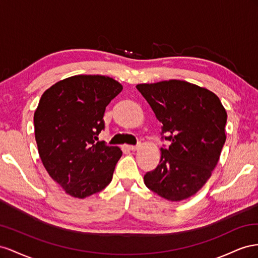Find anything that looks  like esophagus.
<instances>
[{
	"label": "esophagus",
	"mask_w": 258,
	"mask_h": 258,
	"mask_svg": "<svg viewBox=\"0 0 258 258\" xmlns=\"http://www.w3.org/2000/svg\"><path fill=\"white\" fill-rule=\"evenodd\" d=\"M138 145H136V146H126V148L128 149V150H132V151H135V150H137L138 149Z\"/></svg>",
	"instance_id": "1"
}]
</instances>
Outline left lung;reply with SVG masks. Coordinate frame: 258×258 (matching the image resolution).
Listing matches in <instances>:
<instances>
[{
	"mask_svg": "<svg viewBox=\"0 0 258 258\" xmlns=\"http://www.w3.org/2000/svg\"><path fill=\"white\" fill-rule=\"evenodd\" d=\"M162 124L161 160L145 185L170 201L194 196L211 177L226 142L227 113L214 93L185 81L138 84Z\"/></svg>",
	"mask_w": 258,
	"mask_h": 258,
	"instance_id": "left-lung-1",
	"label": "left lung"
}]
</instances>
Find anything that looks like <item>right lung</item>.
Instances as JSON below:
<instances>
[{
    "label": "right lung",
    "mask_w": 258,
    "mask_h": 258,
    "mask_svg": "<svg viewBox=\"0 0 258 258\" xmlns=\"http://www.w3.org/2000/svg\"><path fill=\"white\" fill-rule=\"evenodd\" d=\"M104 76H75L44 92L34 112V134L47 173L71 197L83 199L105 189L122 156L98 142L106 107L122 91Z\"/></svg>",
    "instance_id": "1"
}]
</instances>
